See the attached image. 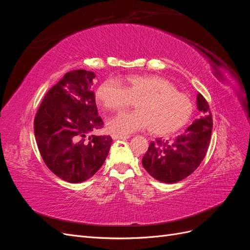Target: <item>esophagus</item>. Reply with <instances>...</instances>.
<instances>
[{
    "mask_svg": "<svg viewBox=\"0 0 250 250\" xmlns=\"http://www.w3.org/2000/svg\"><path fill=\"white\" fill-rule=\"evenodd\" d=\"M111 138L113 140H125V139H129L130 135H122V134H112Z\"/></svg>",
    "mask_w": 250,
    "mask_h": 250,
    "instance_id": "34e87169",
    "label": "esophagus"
}]
</instances>
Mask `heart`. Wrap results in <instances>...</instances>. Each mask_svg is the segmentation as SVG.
<instances>
[{
  "label": "heart",
  "instance_id": "1",
  "mask_svg": "<svg viewBox=\"0 0 250 250\" xmlns=\"http://www.w3.org/2000/svg\"><path fill=\"white\" fill-rule=\"evenodd\" d=\"M96 98L107 110H122L137 102V110L121 112L108 121L109 131L122 135L146 128L156 135H170L188 124L194 110L190 98L161 76L129 75L124 86L106 79L98 87Z\"/></svg>",
  "mask_w": 250,
  "mask_h": 250
}]
</instances>
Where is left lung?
<instances>
[{"label":"left lung","mask_w":250,"mask_h":250,"mask_svg":"<svg viewBox=\"0 0 250 250\" xmlns=\"http://www.w3.org/2000/svg\"><path fill=\"white\" fill-rule=\"evenodd\" d=\"M197 108L201 117L173 142L161 139L151 142L142 164L153 178L166 184L183 180L198 168L209 145L213 118L208 104L197 95Z\"/></svg>","instance_id":"obj_1"}]
</instances>
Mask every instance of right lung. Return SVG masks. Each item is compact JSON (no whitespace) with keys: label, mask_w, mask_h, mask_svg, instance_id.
<instances>
[{"label":"right lung","mask_w":250,"mask_h":250,"mask_svg":"<svg viewBox=\"0 0 250 250\" xmlns=\"http://www.w3.org/2000/svg\"><path fill=\"white\" fill-rule=\"evenodd\" d=\"M95 73L75 70L51 87L34 119L37 147L47 167L71 184L82 183L101 168L112 139L94 135L103 127L90 86Z\"/></svg>","instance_id":"add662e5"}]
</instances>
